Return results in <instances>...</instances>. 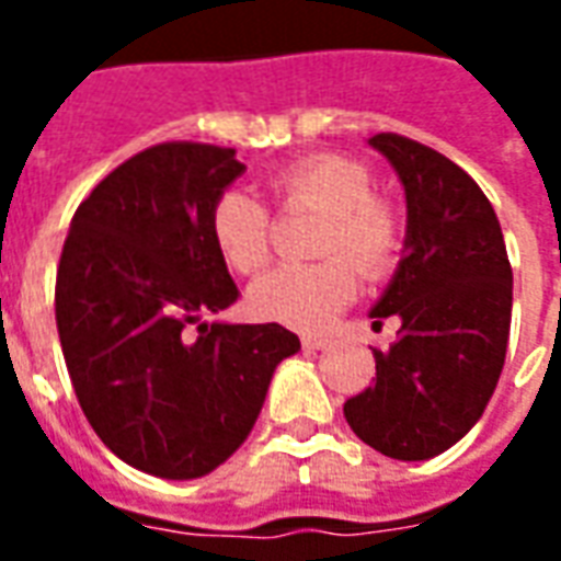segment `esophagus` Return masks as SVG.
Here are the masks:
<instances>
[{"label":"esophagus","mask_w":561,"mask_h":561,"mask_svg":"<svg viewBox=\"0 0 561 561\" xmlns=\"http://www.w3.org/2000/svg\"><path fill=\"white\" fill-rule=\"evenodd\" d=\"M304 348L306 352H318V348H324V340H318V336H304Z\"/></svg>","instance_id":"1"}]
</instances>
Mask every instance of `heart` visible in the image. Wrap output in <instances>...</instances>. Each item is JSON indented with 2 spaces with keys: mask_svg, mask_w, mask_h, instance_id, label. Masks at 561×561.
<instances>
[{
  "mask_svg": "<svg viewBox=\"0 0 561 561\" xmlns=\"http://www.w3.org/2000/svg\"><path fill=\"white\" fill-rule=\"evenodd\" d=\"M270 195L282 209L321 213L316 257L309 267H279L249 288V309L264 321L294 330H318L352 304L357 273L381 282L397 267L405 243L400 204L376 192L369 164L340 152L291 161L270 180ZM209 237L221 261L252 276L270 261V216L255 197L225 192L209 209Z\"/></svg>",
  "mask_w": 561,
  "mask_h": 561,
  "instance_id": "heart-1",
  "label": "heart"
}]
</instances>
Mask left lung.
Returning a JSON list of instances; mask_svg holds the SVG:
<instances>
[{
  "label": "left lung",
  "mask_w": 561,
  "mask_h": 561,
  "mask_svg": "<svg viewBox=\"0 0 561 561\" xmlns=\"http://www.w3.org/2000/svg\"><path fill=\"white\" fill-rule=\"evenodd\" d=\"M369 144L405 185V249L369 316L400 318L373 385L345 402L354 435L393 459H430L478 423L505 366L511 264L493 204L459 164L381 131Z\"/></svg>",
  "instance_id": "1"
}]
</instances>
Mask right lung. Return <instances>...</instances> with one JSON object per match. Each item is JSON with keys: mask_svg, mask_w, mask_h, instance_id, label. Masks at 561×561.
I'll list each match as a JSON object with an SVG mask.
<instances>
[{"mask_svg": "<svg viewBox=\"0 0 561 561\" xmlns=\"http://www.w3.org/2000/svg\"><path fill=\"white\" fill-rule=\"evenodd\" d=\"M243 171L231 147L144 149L80 204L56 270V328L80 409L123 462L168 481L231 457L273 369L300 352L282 324L204 321L240 297L209 209Z\"/></svg>", "mask_w": 561, "mask_h": 561, "instance_id": "1", "label": "right lung"}]
</instances>
